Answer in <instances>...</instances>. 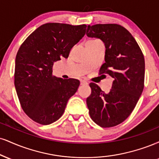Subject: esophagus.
I'll return each mask as SVG.
<instances>
[{
  "label": "esophagus",
  "instance_id": "34e87169",
  "mask_svg": "<svg viewBox=\"0 0 159 159\" xmlns=\"http://www.w3.org/2000/svg\"><path fill=\"white\" fill-rule=\"evenodd\" d=\"M88 84L87 81L85 80H81V85H87Z\"/></svg>",
  "mask_w": 159,
  "mask_h": 159
}]
</instances>
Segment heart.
I'll return each mask as SVG.
<instances>
[{
	"mask_svg": "<svg viewBox=\"0 0 159 159\" xmlns=\"http://www.w3.org/2000/svg\"><path fill=\"white\" fill-rule=\"evenodd\" d=\"M89 41H96V39H92V40H89Z\"/></svg>",
	"mask_w": 159,
	"mask_h": 159,
	"instance_id": "b5f03b06",
	"label": "heart"
}]
</instances>
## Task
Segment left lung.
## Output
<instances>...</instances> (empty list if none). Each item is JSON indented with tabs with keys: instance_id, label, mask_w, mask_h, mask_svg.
<instances>
[{
	"instance_id": "8db88e82",
	"label": "left lung",
	"mask_w": 159,
	"mask_h": 159,
	"mask_svg": "<svg viewBox=\"0 0 159 159\" xmlns=\"http://www.w3.org/2000/svg\"><path fill=\"white\" fill-rule=\"evenodd\" d=\"M87 35L104 43L105 63L99 72L114 79L107 94L96 84H89L92 93L87 98L89 116L101 127H115L131 114L144 89V55L135 38L121 25H89Z\"/></svg>"
}]
</instances>
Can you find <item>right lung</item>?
<instances>
[{
    "label": "right lung",
    "instance_id": "right-lung-1",
    "mask_svg": "<svg viewBox=\"0 0 159 159\" xmlns=\"http://www.w3.org/2000/svg\"><path fill=\"white\" fill-rule=\"evenodd\" d=\"M87 25L60 23L41 25L30 34L15 58V87L20 106L38 124L47 125L61 117L80 81L52 75L54 62L67 58L85 35Z\"/></svg>",
    "mask_w": 159,
    "mask_h": 159
}]
</instances>
